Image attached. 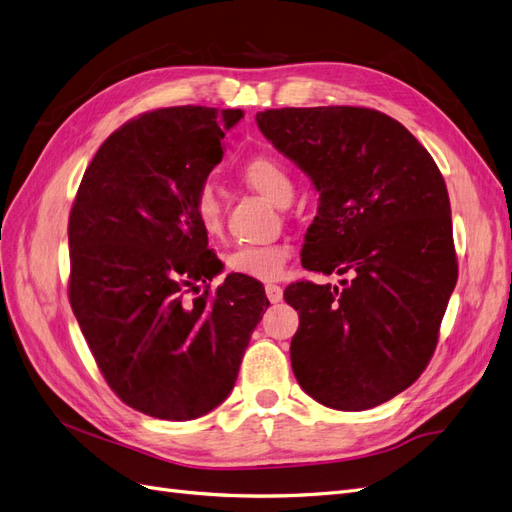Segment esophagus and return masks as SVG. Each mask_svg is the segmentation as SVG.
<instances>
[{
	"instance_id": "esophagus-1",
	"label": "esophagus",
	"mask_w": 512,
	"mask_h": 512,
	"mask_svg": "<svg viewBox=\"0 0 512 512\" xmlns=\"http://www.w3.org/2000/svg\"><path fill=\"white\" fill-rule=\"evenodd\" d=\"M265 292H267V299L271 303H280L284 299V290H282V286H277V284H267Z\"/></svg>"
}]
</instances>
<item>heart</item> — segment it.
Listing matches in <instances>:
<instances>
[{
  "label": "heart",
  "mask_w": 512,
  "mask_h": 512,
  "mask_svg": "<svg viewBox=\"0 0 512 512\" xmlns=\"http://www.w3.org/2000/svg\"><path fill=\"white\" fill-rule=\"evenodd\" d=\"M241 179L250 185L254 192L271 200L273 205H288L294 183L288 168L271 156H254L241 166ZM192 213L205 235L218 237L224 228V211L220 196L211 185H203L192 200ZM292 250L286 243L267 245H241L226 256V267L230 273H237L252 280L271 282L277 280L286 269Z\"/></svg>",
  "instance_id": "heart-1"
}]
</instances>
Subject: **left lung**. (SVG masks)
Listing matches in <instances>:
<instances>
[{
    "label": "left lung",
    "mask_w": 512,
    "mask_h": 512,
    "mask_svg": "<svg viewBox=\"0 0 512 512\" xmlns=\"http://www.w3.org/2000/svg\"><path fill=\"white\" fill-rule=\"evenodd\" d=\"M256 123L320 192L303 267L344 275L342 286L297 282L284 292L299 312L294 378L327 408H376L423 374L457 284L444 177L374 108H271Z\"/></svg>",
    "instance_id": "left-lung-1"
}]
</instances>
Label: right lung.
<instances>
[{
	"label": "right lung",
	"instance_id": "right-lung-1",
	"mask_svg": "<svg viewBox=\"0 0 512 512\" xmlns=\"http://www.w3.org/2000/svg\"><path fill=\"white\" fill-rule=\"evenodd\" d=\"M239 108L170 106L123 123L87 166L68 222L70 305L115 395L164 421L218 408L269 307L222 271L192 213ZM195 297H191V292Z\"/></svg>",
	"mask_w": 512,
	"mask_h": 512
}]
</instances>
